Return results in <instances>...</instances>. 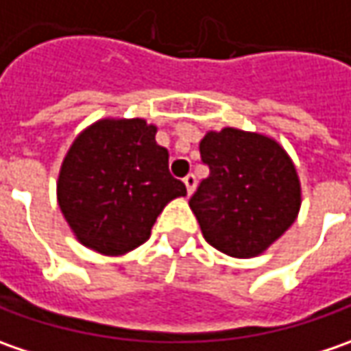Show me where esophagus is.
Masks as SVG:
<instances>
[{"label":"esophagus","instance_id":"obj_1","mask_svg":"<svg viewBox=\"0 0 351 351\" xmlns=\"http://www.w3.org/2000/svg\"><path fill=\"white\" fill-rule=\"evenodd\" d=\"M184 186H186V192H189V194H192V192H194V189H196V176L194 175L184 176Z\"/></svg>","mask_w":351,"mask_h":351}]
</instances>
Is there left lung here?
Instances as JSON below:
<instances>
[{
    "instance_id": "1",
    "label": "left lung",
    "mask_w": 351,
    "mask_h": 351,
    "mask_svg": "<svg viewBox=\"0 0 351 351\" xmlns=\"http://www.w3.org/2000/svg\"><path fill=\"white\" fill-rule=\"evenodd\" d=\"M200 157L210 175L189 206L206 241L237 259L267 252L293 226L302 204L289 153L263 133L223 128L202 137Z\"/></svg>"
}]
</instances>
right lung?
Segmentation results:
<instances>
[{
	"label": "right lung",
	"mask_w": 351,
	"mask_h": 351,
	"mask_svg": "<svg viewBox=\"0 0 351 351\" xmlns=\"http://www.w3.org/2000/svg\"><path fill=\"white\" fill-rule=\"evenodd\" d=\"M157 125L141 117H104L76 135L56 180V200L76 239L101 255L145 243L162 208L186 186L169 173Z\"/></svg>",
	"instance_id": "1"
}]
</instances>
